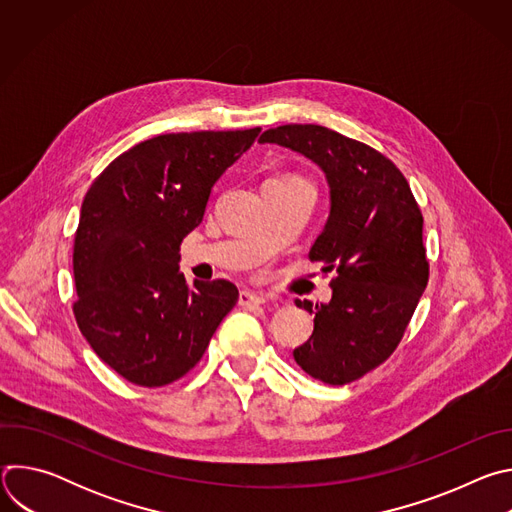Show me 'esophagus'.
I'll use <instances>...</instances> for the list:
<instances>
[{
  "label": "esophagus",
  "mask_w": 512,
  "mask_h": 512,
  "mask_svg": "<svg viewBox=\"0 0 512 512\" xmlns=\"http://www.w3.org/2000/svg\"><path fill=\"white\" fill-rule=\"evenodd\" d=\"M267 300L259 294H253V291H241L239 294V306H245V308H257V306H263Z\"/></svg>",
  "instance_id": "1"
}]
</instances>
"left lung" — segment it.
I'll use <instances>...</instances> for the list:
<instances>
[{
    "instance_id": "8db88e82",
    "label": "left lung",
    "mask_w": 512,
    "mask_h": 512,
    "mask_svg": "<svg viewBox=\"0 0 512 512\" xmlns=\"http://www.w3.org/2000/svg\"><path fill=\"white\" fill-rule=\"evenodd\" d=\"M261 143L314 160L330 184V218L310 249L332 277V300L312 308L314 332L294 350L300 367L326 385H348L399 346L427 287L423 214L401 170L371 145L322 125H279Z\"/></svg>"
}]
</instances>
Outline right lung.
<instances>
[{
  "mask_svg": "<svg viewBox=\"0 0 512 512\" xmlns=\"http://www.w3.org/2000/svg\"><path fill=\"white\" fill-rule=\"evenodd\" d=\"M166 133L117 156L85 194L72 245V314L97 356L139 387H166L200 362L239 289L178 271L210 188L259 135Z\"/></svg>",
  "mask_w": 512,
  "mask_h": 512,
  "instance_id": "add662e5",
  "label": "right lung"
}]
</instances>
